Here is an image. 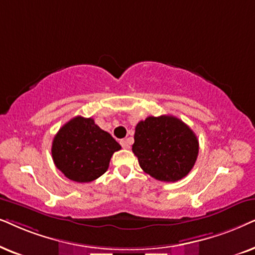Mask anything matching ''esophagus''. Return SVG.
<instances>
[{"label":"esophagus","mask_w":255,"mask_h":255,"mask_svg":"<svg viewBox=\"0 0 255 255\" xmlns=\"http://www.w3.org/2000/svg\"><path fill=\"white\" fill-rule=\"evenodd\" d=\"M120 144L122 145V148H125V149H129L130 148V143H129V141H128V140H121Z\"/></svg>","instance_id":"obj_1"}]
</instances>
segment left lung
<instances>
[{"label": "left lung", "instance_id": "left-lung-1", "mask_svg": "<svg viewBox=\"0 0 255 255\" xmlns=\"http://www.w3.org/2000/svg\"><path fill=\"white\" fill-rule=\"evenodd\" d=\"M131 150L142 170L151 177L176 182L191 171L199 144L188 125L172 115H161L138 122Z\"/></svg>", "mask_w": 255, "mask_h": 255}]
</instances>
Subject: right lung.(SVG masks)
<instances>
[{
	"label": "right lung",
	"instance_id": "add662e5",
	"mask_svg": "<svg viewBox=\"0 0 255 255\" xmlns=\"http://www.w3.org/2000/svg\"><path fill=\"white\" fill-rule=\"evenodd\" d=\"M121 145L92 118L76 117L66 122L53 138L52 158L67 178L88 183L107 171L111 157Z\"/></svg>",
	"mask_w": 255,
	"mask_h": 255
}]
</instances>
